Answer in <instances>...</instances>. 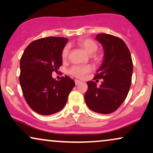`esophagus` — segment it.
I'll list each match as a JSON object with an SVG mask.
<instances>
[{
  "mask_svg": "<svg viewBox=\"0 0 153 153\" xmlns=\"http://www.w3.org/2000/svg\"><path fill=\"white\" fill-rule=\"evenodd\" d=\"M75 83L76 85H78L80 84V83H81V81L80 80H75Z\"/></svg>",
  "mask_w": 153,
  "mask_h": 153,
  "instance_id": "1",
  "label": "esophagus"
}]
</instances>
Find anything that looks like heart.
Masks as SVG:
<instances>
[{
  "label": "heart",
  "instance_id": "heart-1",
  "mask_svg": "<svg viewBox=\"0 0 153 153\" xmlns=\"http://www.w3.org/2000/svg\"><path fill=\"white\" fill-rule=\"evenodd\" d=\"M78 44L87 53L90 54V55H92V54L95 53V52L97 51L98 49L97 44L94 41L89 39H81L78 40ZM68 52L69 46H65L64 49H63L62 54H61V56H62V59L63 60H65L68 57ZM91 71H92V67H91L90 65H85V66L74 65V66H73L70 69L69 73L75 77L82 78H84L87 73L90 72Z\"/></svg>",
  "mask_w": 153,
  "mask_h": 153
}]
</instances>
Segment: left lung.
Segmentation results:
<instances>
[{
  "label": "left lung",
  "mask_w": 153,
  "mask_h": 153,
  "mask_svg": "<svg viewBox=\"0 0 153 153\" xmlns=\"http://www.w3.org/2000/svg\"><path fill=\"white\" fill-rule=\"evenodd\" d=\"M95 39L102 45L104 58L94 79H103L100 87L88 81L85 94L87 106L94 112L111 114L122 104L131 84L133 62L126 44L117 36L99 34Z\"/></svg>",
  "instance_id": "obj_1"
}]
</instances>
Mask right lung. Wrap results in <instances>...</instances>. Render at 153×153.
<instances>
[{"label":"right lung","mask_w":153,"mask_h":153,"mask_svg":"<svg viewBox=\"0 0 153 153\" xmlns=\"http://www.w3.org/2000/svg\"><path fill=\"white\" fill-rule=\"evenodd\" d=\"M64 37L49 36L32 42L20 59V83L27 103L36 113L51 115L61 111L75 86L65 75L58 81L52 73L62 65L63 49L68 42Z\"/></svg>","instance_id":"add662e5"}]
</instances>
